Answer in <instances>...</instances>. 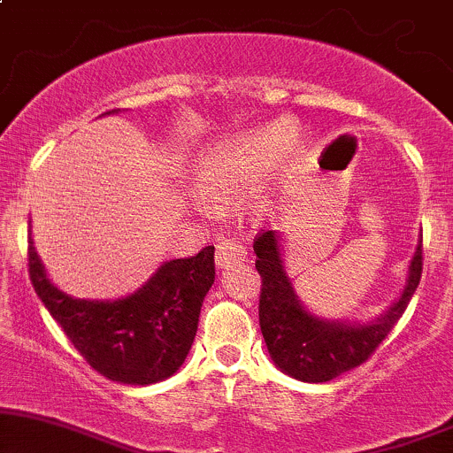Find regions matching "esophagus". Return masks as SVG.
<instances>
[{
  "label": "esophagus",
  "instance_id": "34e87169",
  "mask_svg": "<svg viewBox=\"0 0 453 453\" xmlns=\"http://www.w3.org/2000/svg\"><path fill=\"white\" fill-rule=\"evenodd\" d=\"M244 256H247V251H244V247L238 241H234V238H227V241H221L217 244L215 249V266L219 270H226L234 266V264L238 262H244Z\"/></svg>",
  "mask_w": 453,
  "mask_h": 453
}]
</instances>
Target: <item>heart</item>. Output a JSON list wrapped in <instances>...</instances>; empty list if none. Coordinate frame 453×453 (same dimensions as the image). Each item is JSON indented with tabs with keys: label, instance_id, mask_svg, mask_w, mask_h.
I'll return each mask as SVG.
<instances>
[{
	"label": "heart",
	"instance_id": "b5f03b06",
	"mask_svg": "<svg viewBox=\"0 0 453 453\" xmlns=\"http://www.w3.org/2000/svg\"><path fill=\"white\" fill-rule=\"evenodd\" d=\"M303 150L298 129L288 121L251 127L211 144L196 155L194 191L211 202L232 200L269 173L266 184L254 188L244 197V209L264 215L273 206L274 187L289 173Z\"/></svg>",
	"mask_w": 453,
	"mask_h": 453
}]
</instances>
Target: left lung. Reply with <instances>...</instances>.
Returning a JSON list of instances; mask_svg holds the SVG:
<instances>
[{
  "label": "left lung",
  "mask_w": 453,
  "mask_h": 453,
  "mask_svg": "<svg viewBox=\"0 0 453 453\" xmlns=\"http://www.w3.org/2000/svg\"><path fill=\"white\" fill-rule=\"evenodd\" d=\"M279 232H262L253 242L256 268L262 277L259 327L274 366L285 375L306 383H326L353 371L371 357L403 317L411 296L422 279V234L409 264L403 294L375 319H324L300 303L292 279L285 270Z\"/></svg>",
  "instance_id": "1"
}]
</instances>
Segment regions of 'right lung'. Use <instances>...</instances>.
Returning <instances> with one entry per match:
<instances>
[{"instance_id":"add662e5","label":"right lung","mask_w":453,"mask_h":453,"mask_svg":"<svg viewBox=\"0 0 453 453\" xmlns=\"http://www.w3.org/2000/svg\"><path fill=\"white\" fill-rule=\"evenodd\" d=\"M27 253L35 294L100 375L127 386H150L183 366L202 303L215 280V247L164 262L142 288L117 300L67 296L49 279L31 236Z\"/></svg>"}]
</instances>
